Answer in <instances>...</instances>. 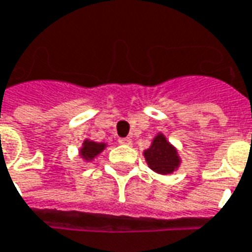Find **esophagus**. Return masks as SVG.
<instances>
[{"mask_svg": "<svg viewBox=\"0 0 252 252\" xmlns=\"http://www.w3.org/2000/svg\"><path fill=\"white\" fill-rule=\"evenodd\" d=\"M119 143L124 144V146H131L132 139L131 138H120L119 139Z\"/></svg>", "mask_w": 252, "mask_h": 252, "instance_id": "34e87169", "label": "esophagus"}]
</instances>
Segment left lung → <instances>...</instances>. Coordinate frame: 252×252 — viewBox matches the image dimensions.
Here are the masks:
<instances>
[{
	"mask_svg": "<svg viewBox=\"0 0 252 252\" xmlns=\"http://www.w3.org/2000/svg\"><path fill=\"white\" fill-rule=\"evenodd\" d=\"M144 159L151 170L159 175H170L176 172L181 163V158L173 144L162 132H158L150 147L143 151Z\"/></svg>",
	"mask_w": 252,
	"mask_h": 252,
	"instance_id": "1",
	"label": "left lung"
}]
</instances>
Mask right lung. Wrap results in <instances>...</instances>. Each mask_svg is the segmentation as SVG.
I'll return each instance as SVG.
<instances>
[{"instance_id": "1", "label": "right lung", "mask_w": 252, "mask_h": 252, "mask_svg": "<svg viewBox=\"0 0 252 252\" xmlns=\"http://www.w3.org/2000/svg\"><path fill=\"white\" fill-rule=\"evenodd\" d=\"M108 147L106 143H102V142H94V140H90V139H84L82 147L79 150V156L83 158L86 162H91L95 157L101 154L102 151Z\"/></svg>"}]
</instances>
